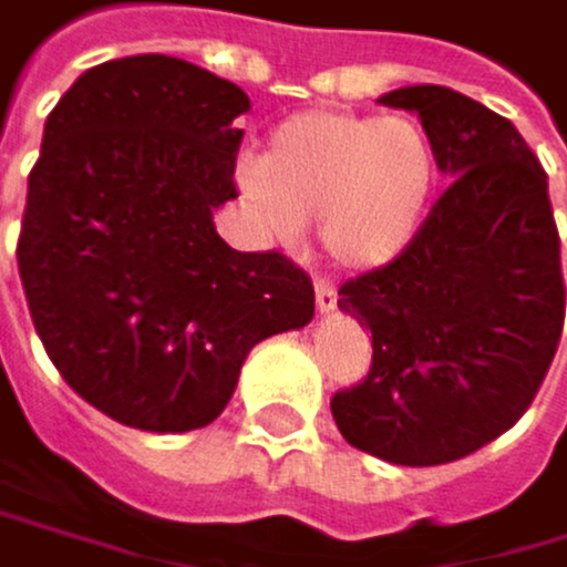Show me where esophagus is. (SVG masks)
<instances>
[{
	"mask_svg": "<svg viewBox=\"0 0 567 567\" xmlns=\"http://www.w3.org/2000/svg\"><path fill=\"white\" fill-rule=\"evenodd\" d=\"M316 309L319 312H333L337 309V289L330 278H316Z\"/></svg>",
	"mask_w": 567,
	"mask_h": 567,
	"instance_id": "esophagus-1",
	"label": "esophagus"
}]
</instances>
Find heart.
I'll list each match as a JSON object with an SVG mask.
<instances>
[{
  "label": "heart",
  "instance_id": "obj_1",
  "mask_svg": "<svg viewBox=\"0 0 567 567\" xmlns=\"http://www.w3.org/2000/svg\"><path fill=\"white\" fill-rule=\"evenodd\" d=\"M241 179L281 241L316 220L337 265L381 268L419 234L439 163L429 135L408 118L309 107L275 125Z\"/></svg>",
  "mask_w": 567,
  "mask_h": 567
}]
</instances>
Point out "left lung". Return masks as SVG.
I'll use <instances>...</instances> for the list:
<instances>
[{"mask_svg": "<svg viewBox=\"0 0 567 567\" xmlns=\"http://www.w3.org/2000/svg\"><path fill=\"white\" fill-rule=\"evenodd\" d=\"M381 104L422 118L452 183L394 261L340 286L374 357L330 408L353 449L442 466L504 435L548 374L565 326L561 241L548 173L504 115L439 84Z\"/></svg>", "mask_w": 567, "mask_h": 567, "instance_id": "left-lung-1", "label": "left lung"}]
</instances>
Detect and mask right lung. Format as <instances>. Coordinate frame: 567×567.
<instances>
[{
	"mask_svg": "<svg viewBox=\"0 0 567 567\" xmlns=\"http://www.w3.org/2000/svg\"><path fill=\"white\" fill-rule=\"evenodd\" d=\"M248 107L197 63L138 53L84 71L43 125L19 278L60 378L128 429L210 425L251 347L312 319L299 265L214 227Z\"/></svg>",
	"mask_w": 567,
	"mask_h": 567,
	"instance_id": "1",
	"label": "right lung"
}]
</instances>
